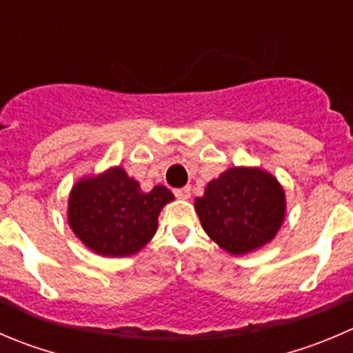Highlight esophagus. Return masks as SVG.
I'll return each mask as SVG.
<instances>
[{
    "mask_svg": "<svg viewBox=\"0 0 353 353\" xmlns=\"http://www.w3.org/2000/svg\"><path fill=\"white\" fill-rule=\"evenodd\" d=\"M174 194H176L177 198H181V200H188V198L191 196V188L190 186L177 188V190H174Z\"/></svg>",
    "mask_w": 353,
    "mask_h": 353,
    "instance_id": "34e87169",
    "label": "esophagus"
}]
</instances>
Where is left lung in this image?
<instances>
[{
    "label": "left lung",
    "mask_w": 353,
    "mask_h": 353,
    "mask_svg": "<svg viewBox=\"0 0 353 353\" xmlns=\"http://www.w3.org/2000/svg\"><path fill=\"white\" fill-rule=\"evenodd\" d=\"M205 232L221 248L243 255L276 236L285 219V191L271 174L232 167L194 200Z\"/></svg>",
    "instance_id": "1"
}]
</instances>
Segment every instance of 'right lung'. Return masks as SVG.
Here are the masks:
<instances>
[{
	"mask_svg": "<svg viewBox=\"0 0 353 353\" xmlns=\"http://www.w3.org/2000/svg\"><path fill=\"white\" fill-rule=\"evenodd\" d=\"M172 200L165 186L145 193L138 181L115 167L75 184L68 198V224L93 252L128 256L153 238L160 210Z\"/></svg>",
	"mask_w": 353,
	"mask_h": 353,
	"instance_id": "right-lung-1",
	"label": "right lung"
}]
</instances>
